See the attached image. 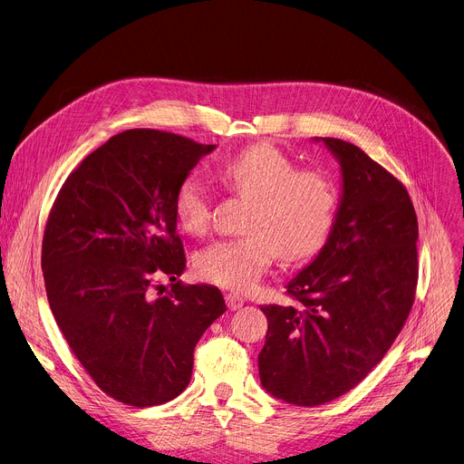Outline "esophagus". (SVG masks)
<instances>
[{"instance_id": "esophagus-1", "label": "esophagus", "mask_w": 464, "mask_h": 464, "mask_svg": "<svg viewBox=\"0 0 464 464\" xmlns=\"http://www.w3.org/2000/svg\"><path fill=\"white\" fill-rule=\"evenodd\" d=\"M226 304H227V307H229V311H237V309H240L242 305H244V298L242 296H238V294H226Z\"/></svg>"}]
</instances>
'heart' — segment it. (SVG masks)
Wrapping results in <instances>:
<instances>
[{
	"label": "heart",
	"instance_id": "obj_1",
	"mask_svg": "<svg viewBox=\"0 0 464 464\" xmlns=\"http://www.w3.org/2000/svg\"><path fill=\"white\" fill-rule=\"evenodd\" d=\"M229 192L249 199L246 235L217 240L196 256L199 277L231 290H249L263 277L276 256L298 263L324 244L339 205V188L329 174L298 168L296 160L272 144H257L220 166ZM174 215L179 226L201 235L210 226L213 196L190 174L176 188Z\"/></svg>",
	"mask_w": 464,
	"mask_h": 464
}]
</instances>
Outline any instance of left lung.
<instances>
[{"label":"left lung","mask_w":464,"mask_h":464,"mask_svg":"<svg viewBox=\"0 0 464 464\" xmlns=\"http://www.w3.org/2000/svg\"><path fill=\"white\" fill-rule=\"evenodd\" d=\"M343 199L318 257L286 283L288 304L263 305V387L316 407L357 387L385 357L414 304L418 220L403 183L341 139Z\"/></svg>","instance_id":"8db88e82"}]
</instances>
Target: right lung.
Returning <instances> with one entry per match:
<instances>
[{
	"label": "right lung",
	"instance_id": "obj_1",
	"mask_svg": "<svg viewBox=\"0 0 464 464\" xmlns=\"http://www.w3.org/2000/svg\"><path fill=\"white\" fill-rule=\"evenodd\" d=\"M213 150L176 133L123 131L81 160L52 205L42 240L52 313L92 382L125 405L179 396L198 341L226 313L217 286L178 279L174 194ZM160 275L173 281L166 295Z\"/></svg>",
	"mask_w": 464,
	"mask_h": 464
}]
</instances>
